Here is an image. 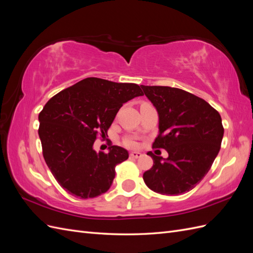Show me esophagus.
Here are the masks:
<instances>
[{"mask_svg":"<svg viewBox=\"0 0 253 253\" xmlns=\"http://www.w3.org/2000/svg\"><path fill=\"white\" fill-rule=\"evenodd\" d=\"M142 156V154L140 152H132L131 154H129V157L132 158H140Z\"/></svg>","mask_w":253,"mask_h":253,"instance_id":"34e87169","label":"esophagus"}]
</instances>
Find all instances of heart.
Returning a JSON list of instances; mask_svg holds the SVG:
<instances>
[{"label": "heart", "instance_id": "obj_1", "mask_svg": "<svg viewBox=\"0 0 253 253\" xmlns=\"http://www.w3.org/2000/svg\"><path fill=\"white\" fill-rule=\"evenodd\" d=\"M126 144L128 145V147H133V145L135 144V142H134L133 139H126Z\"/></svg>", "mask_w": 253, "mask_h": 253}]
</instances>
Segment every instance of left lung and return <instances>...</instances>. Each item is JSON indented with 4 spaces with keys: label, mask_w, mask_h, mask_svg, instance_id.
<instances>
[{
    "label": "left lung",
    "mask_w": 253,
    "mask_h": 253,
    "mask_svg": "<svg viewBox=\"0 0 253 253\" xmlns=\"http://www.w3.org/2000/svg\"><path fill=\"white\" fill-rule=\"evenodd\" d=\"M158 113V137L153 147L168 156L148 155L154 165L143 173L152 191L166 195L189 192L205 177L216 158L224 136L216 110L188 91L170 86L141 85Z\"/></svg>",
    "instance_id": "1"
}]
</instances>
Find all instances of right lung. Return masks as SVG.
Masks as SVG:
<instances>
[{"instance_id": "right-lung-1", "label": "right lung", "mask_w": 253, "mask_h": 253, "mask_svg": "<svg viewBox=\"0 0 253 253\" xmlns=\"http://www.w3.org/2000/svg\"><path fill=\"white\" fill-rule=\"evenodd\" d=\"M143 96L135 83L86 78L60 91L39 114L43 156L53 177L68 193L93 198L105 193L115 167L128 152L111 145L109 153L94 150L97 134L105 136L122 104Z\"/></svg>"}]
</instances>
